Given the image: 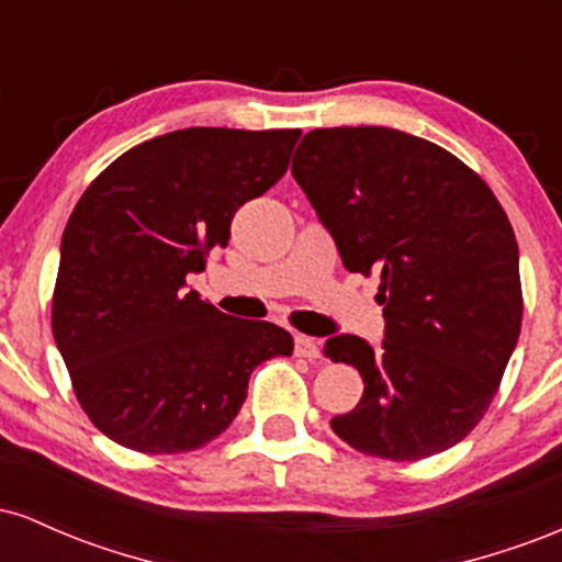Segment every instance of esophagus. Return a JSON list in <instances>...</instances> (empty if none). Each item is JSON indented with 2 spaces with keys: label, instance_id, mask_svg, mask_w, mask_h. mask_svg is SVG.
<instances>
[{
  "label": "esophagus",
  "instance_id": "1",
  "mask_svg": "<svg viewBox=\"0 0 562 562\" xmlns=\"http://www.w3.org/2000/svg\"><path fill=\"white\" fill-rule=\"evenodd\" d=\"M295 357L319 359V346H317V340L308 338V335H295Z\"/></svg>",
  "mask_w": 562,
  "mask_h": 562
}]
</instances>
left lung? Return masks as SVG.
Listing matches in <instances>:
<instances>
[{
  "label": "left lung",
  "instance_id": "left-lung-1",
  "mask_svg": "<svg viewBox=\"0 0 562 562\" xmlns=\"http://www.w3.org/2000/svg\"><path fill=\"white\" fill-rule=\"evenodd\" d=\"M290 171L348 272L380 274V348L359 335L325 344L364 380L333 430L383 460L460 443L492 404L524 319L505 209L460 158L398 128H314Z\"/></svg>",
  "mask_w": 562,
  "mask_h": 562
}]
</instances>
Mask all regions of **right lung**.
I'll return each mask as SVG.
<instances>
[{"label":"right lung","instance_id":"right-lung-1","mask_svg":"<svg viewBox=\"0 0 562 562\" xmlns=\"http://www.w3.org/2000/svg\"><path fill=\"white\" fill-rule=\"evenodd\" d=\"M301 128L192 126L147 139L87 187L60 243L53 333L76 398L121 447L177 454L214 441L250 372L293 353L272 322L187 290L232 216L288 171Z\"/></svg>","mask_w":562,"mask_h":562}]
</instances>
